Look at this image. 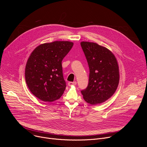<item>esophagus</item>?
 Returning a JSON list of instances; mask_svg holds the SVG:
<instances>
[{
    "label": "esophagus",
    "mask_w": 147,
    "mask_h": 147,
    "mask_svg": "<svg viewBox=\"0 0 147 147\" xmlns=\"http://www.w3.org/2000/svg\"><path fill=\"white\" fill-rule=\"evenodd\" d=\"M77 84L76 81H74V82H69L68 83V85L69 86H76Z\"/></svg>",
    "instance_id": "34e87169"
}]
</instances>
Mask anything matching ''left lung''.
I'll return each mask as SVG.
<instances>
[{
  "mask_svg": "<svg viewBox=\"0 0 147 147\" xmlns=\"http://www.w3.org/2000/svg\"><path fill=\"white\" fill-rule=\"evenodd\" d=\"M80 44L90 69L88 85L81 94L87 103L95 105L105 102L115 92L120 79L118 63L108 48L91 42Z\"/></svg>",
  "mask_w": 147,
  "mask_h": 147,
  "instance_id": "obj_1",
  "label": "left lung"
}]
</instances>
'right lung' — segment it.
I'll return each instance as SVG.
<instances>
[{"label":"right lung","mask_w":147,"mask_h":147,"mask_svg":"<svg viewBox=\"0 0 147 147\" xmlns=\"http://www.w3.org/2000/svg\"><path fill=\"white\" fill-rule=\"evenodd\" d=\"M70 41H54L38 46L26 66L25 78L31 93L44 102L59 99L66 89L61 61L73 46Z\"/></svg>","instance_id":"1"}]
</instances>
